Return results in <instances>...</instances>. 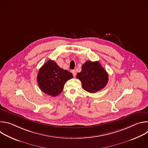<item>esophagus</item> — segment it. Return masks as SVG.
<instances>
[{
    "instance_id": "34e87169",
    "label": "esophagus",
    "mask_w": 148,
    "mask_h": 148,
    "mask_svg": "<svg viewBox=\"0 0 148 148\" xmlns=\"http://www.w3.org/2000/svg\"><path fill=\"white\" fill-rule=\"evenodd\" d=\"M71 73H72V74H73V76H75V75H76V71H75V70H72L71 71Z\"/></svg>"
}]
</instances>
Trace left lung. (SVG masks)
Here are the masks:
<instances>
[{"label": "left lung", "mask_w": 148, "mask_h": 148, "mask_svg": "<svg viewBox=\"0 0 148 148\" xmlns=\"http://www.w3.org/2000/svg\"><path fill=\"white\" fill-rule=\"evenodd\" d=\"M76 77L81 81L84 90L90 93L101 90L108 81V73L98 61H87Z\"/></svg>", "instance_id": "1"}]
</instances>
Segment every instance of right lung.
<instances>
[{
    "mask_svg": "<svg viewBox=\"0 0 148 148\" xmlns=\"http://www.w3.org/2000/svg\"><path fill=\"white\" fill-rule=\"evenodd\" d=\"M72 78L71 73L60 68L55 61L49 60L39 70L37 80L42 91L56 97L62 92L66 81Z\"/></svg>",
    "mask_w": 148,
    "mask_h": 148,
    "instance_id": "obj_1",
    "label": "right lung"
}]
</instances>
